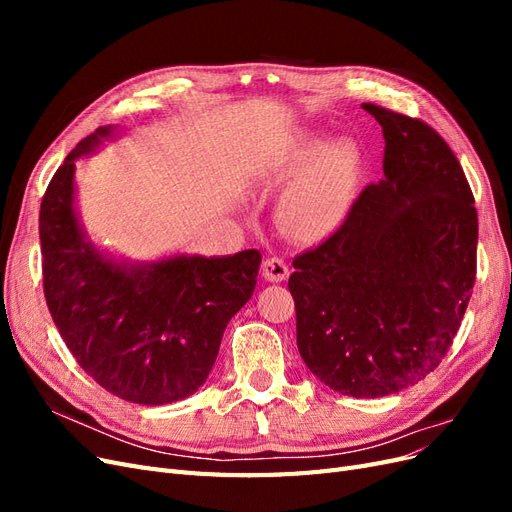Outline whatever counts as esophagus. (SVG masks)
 I'll return each instance as SVG.
<instances>
[{
    "label": "esophagus",
    "instance_id": "1",
    "mask_svg": "<svg viewBox=\"0 0 512 512\" xmlns=\"http://www.w3.org/2000/svg\"><path fill=\"white\" fill-rule=\"evenodd\" d=\"M288 265L282 260V258H267L265 262H262V277H265L267 282H284L288 280Z\"/></svg>",
    "mask_w": 512,
    "mask_h": 512
}]
</instances>
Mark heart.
<instances>
[{
  "instance_id": "heart-1",
  "label": "heart",
  "mask_w": 512,
  "mask_h": 512,
  "mask_svg": "<svg viewBox=\"0 0 512 512\" xmlns=\"http://www.w3.org/2000/svg\"><path fill=\"white\" fill-rule=\"evenodd\" d=\"M356 151L342 141L292 143L275 160L282 177H294L282 196L280 218L288 232L318 241L344 222L356 183Z\"/></svg>"
}]
</instances>
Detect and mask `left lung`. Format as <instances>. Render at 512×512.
Listing matches in <instances>:
<instances>
[{
  "instance_id": "left-lung-1",
  "label": "left lung",
  "mask_w": 512,
  "mask_h": 512,
  "mask_svg": "<svg viewBox=\"0 0 512 512\" xmlns=\"http://www.w3.org/2000/svg\"><path fill=\"white\" fill-rule=\"evenodd\" d=\"M384 134V179L348 220L294 258L297 346L312 374L350 397H384L436 369L476 277L478 218L455 153L421 119L363 104Z\"/></svg>"
}]
</instances>
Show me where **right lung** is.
I'll use <instances>...</instances> for the list:
<instances>
[{
  "mask_svg": "<svg viewBox=\"0 0 512 512\" xmlns=\"http://www.w3.org/2000/svg\"><path fill=\"white\" fill-rule=\"evenodd\" d=\"M117 134L104 126L83 138L46 188L44 297L76 363L108 393L143 406L173 404L209 378L226 324L252 297L260 252L128 260L91 241L76 203V160Z\"/></svg>",
  "mask_w": 512,
  "mask_h": 512,
  "instance_id": "obj_1",
  "label": "right lung"
}]
</instances>
